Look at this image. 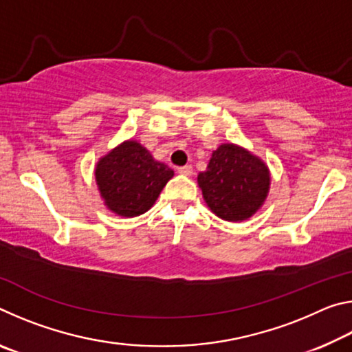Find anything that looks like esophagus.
Instances as JSON below:
<instances>
[{
  "label": "esophagus",
  "mask_w": 352,
  "mask_h": 352,
  "mask_svg": "<svg viewBox=\"0 0 352 352\" xmlns=\"http://www.w3.org/2000/svg\"><path fill=\"white\" fill-rule=\"evenodd\" d=\"M177 170H178V174H182V175H188V177H190V175L194 174V169H192V166H189V164L183 166V168H178Z\"/></svg>",
  "instance_id": "34e87169"
}]
</instances>
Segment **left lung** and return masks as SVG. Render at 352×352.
<instances>
[{
	"instance_id": "1",
	"label": "left lung",
	"mask_w": 352,
	"mask_h": 352,
	"mask_svg": "<svg viewBox=\"0 0 352 352\" xmlns=\"http://www.w3.org/2000/svg\"><path fill=\"white\" fill-rule=\"evenodd\" d=\"M270 169L264 160L234 142H223L205 172L197 175L206 206L226 222H243L258 212L270 190Z\"/></svg>"
}]
</instances>
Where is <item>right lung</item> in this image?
Masks as SVG:
<instances>
[{"label":"right lung","instance_id":"right-lung-1","mask_svg":"<svg viewBox=\"0 0 352 352\" xmlns=\"http://www.w3.org/2000/svg\"><path fill=\"white\" fill-rule=\"evenodd\" d=\"M174 170L155 160L136 140L118 144L94 166L100 199L121 217H136L155 205Z\"/></svg>","mask_w":352,"mask_h":352}]
</instances>
